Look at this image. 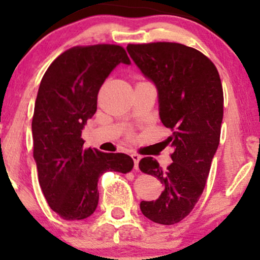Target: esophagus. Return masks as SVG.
Segmentation results:
<instances>
[{
  "label": "esophagus",
  "mask_w": 260,
  "mask_h": 260,
  "mask_svg": "<svg viewBox=\"0 0 260 260\" xmlns=\"http://www.w3.org/2000/svg\"><path fill=\"white\" fill-rule=\"evenodd\" d=\"M131 156H132V159L134 161V169L137 170V169H138V164H139L140 159H142V156H140L138 153H133L132 155H131Z\"/></svg>",
  "instance_id": "1"
}]
</instances>
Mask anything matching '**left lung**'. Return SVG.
Wrapping results in <instances>:
<instances>
[{
    "mask_svg": "<svg viewBox=\"0 0 260 260\" xmlns=\"http://www.w3.org/2000/svg\"><path fill=\"white\" fill-rule=\"evenodd\" d=\"M127 51L159 92L160 120L171 131L166 143L172 162L162 169L153 157L139 161L140 171L161 181L156 201L140 203L143 215L161 225L180 222L204 190L220 143L222 84L204 53L178 43L128 44Z\"/></svg>",
    "mask_w": 260,
    "mask_h": 260,
    "instance_id": "8db88e82",
    "label": "left lung"
}]
</instances>
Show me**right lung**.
<instances>
[{
	"instance_id": "1",
	"label": "right lung",
	"mask_w": 260,
	"mask_h": 260,
	"mask_svg": "<svg viewBox=\"0 0 260 260\" xmlns=\"http://www.w3.org/2000/svg\"><path fill=\"white\" fill-rule=\"evenodd\" d=\"M120 63H131L120 45L74 46L50 64L40 82L31 122L32 154L45 199L64 220L94 213L101 175L128 174L134 166L126 154L83 149V127L96 112L101 85Z\"/></svg>"
}]
</instances>
